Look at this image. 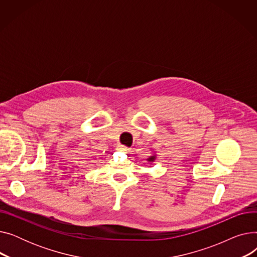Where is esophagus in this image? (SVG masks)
<instances>
[{
  "label": "esophagus",
  "mask_w": 257,
  "mask_h": 257,
  "mask_svg": "<svg viewBox=\"0 0 257 257\" xmlns=\"http://www.w3.org/2000/svg\"><path fill=\"white\" fill-rule=\"evenodd\" d=\"M117 150H118V151H120V152L127 153V152H129V148H127L126 146H121V145H119V146L117 147Z\"/></svg>",
  "instance_id": "obj_1"
}]
</instances>
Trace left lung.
Here are the masks:
<instances>
[{"label": "left lung", "mask_w": 257, "mask_h": 257, "mask_svg": "<svg viewBox=\"0 0 257 257\" xmlns=\"http://www.w3.org/2000/svg\"><path fill=\"white\" fill-rule=\"evenodd\" d=\"M147 160H148V161H149V163H153V161L155 160V156H154V155H153V156H150V157H149V158H148Z\"/></svg>", "instance_id": "8db88e82"}]
</instances>
